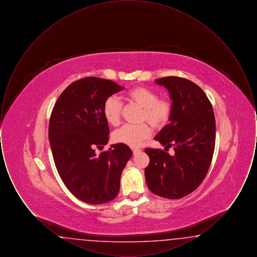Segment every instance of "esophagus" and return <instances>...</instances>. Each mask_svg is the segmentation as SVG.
I'll return each mask as SVG.
<instances>
[{"mask_svg":"<svg viewBox=\"0 0 257 257\" xmlns=\"http://www.w3.org/2000/svg\"><path fill=\"white\" fill-rule=\"evenodd\" d=\"M132 151H133V153H134V154H137V153L141 152L142 150H141L140 148H132Z\"/></svg>","mask_w":257,"mask_h":257,"instance_id":"obj_1","label":"esophagus"}]
</instances>
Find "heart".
Returning a JSON list of instances; mask_svg holds the SVG:
<instances>
[{"mask_svg":"<svg viewBox=\"0 0 257 257\" xmlns=\"http://www.w3.org/2000/svg\"><path fill=\"white\" fill-rule=\"evenodd\" d=\"M127 97L143 108L142 121H148L155 128H162L170 121L172 112L171 103L167 99H158L155 91L145 87L136 86L127 92ZM122 103L115 96L107 98L103 104L104 117L110 125L116 126L120 122ZM152 129L148 123L139 125H124L114 131L112 139L115 143L129 147H140L148 139Z\"/></svg>","mask_w":257,"mask_h":257,"instance_id":"1","label":"heart"}]
</instances>
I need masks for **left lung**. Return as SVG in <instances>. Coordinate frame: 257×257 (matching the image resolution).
Listing matches in <instances>:
<instances>
[{
    "mask_svg": "<svg viewBox=\"0 0 257 257\" xmlns=\"http://www.w3.org/2000/svg\"><path fill=\"white\" fill-rule=\"evenodd\" d=\"M155 82L169 90L172 112L154 140L165 149L173 147L174 155L147 148L146 180L153 194L177 199L194 192L207 174L215 149V115L206 94L192 81L171 76Z\"/></svg>",
    "mask_w": 257,
    "mask_h": 257,
    "instance_id": "obj_1",
    "label": "left lung"
}]
</instances>
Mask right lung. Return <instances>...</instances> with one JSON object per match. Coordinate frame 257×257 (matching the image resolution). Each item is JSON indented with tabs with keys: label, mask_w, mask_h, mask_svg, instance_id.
I'll use <instances>...</instances> for the list:
<instances>
[{
	"label": "right lung",
	"mask_w": 257,
	"mask_h": 257,
	"mask_svg": "<svg viewBox=\"0 0 257 257\" xmlns=\"http://www.w3.org/2000/svg\"><path fill=\"white\" fill-rule=\"evenodd\" d=\"M123 88L97 77L80 79L62 91L52 110L49 141L56 168L72 195L89 204L117 196L123 169L133 155L123 144L95 153L96 147L108 144L110 134L103 104Z\"/></svg>",
	"instance_id": "1"
}]
</instances>
